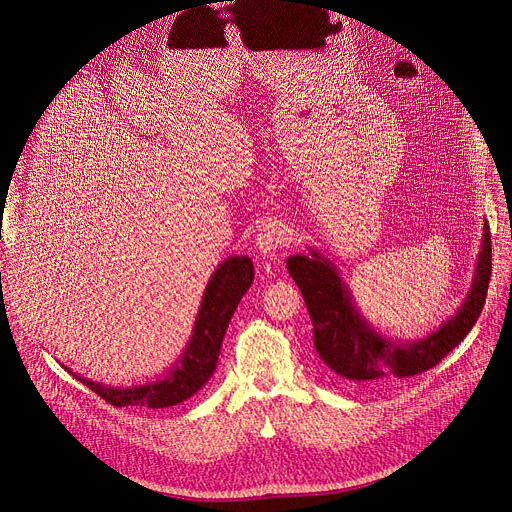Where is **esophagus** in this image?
<instances>
[{"mask_svg":"<svg viewBox=\"0 0 512 512\" xmlns=\"http://www.w3.org/2000/svg\"><path fill=\"white\" fill-rule=\"evenodd\" d=\"M288 242H290V236L280 224H267L255 238L257 251L267 259H274L278 251L288 247Z\"/></svg>","mask_w":512,"mask_h":512,"instance_id":"esophagus-1","label":"esophagus"}]
</instances>
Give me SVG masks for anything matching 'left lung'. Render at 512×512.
<instances>
[{"label":"left lung","mask_w":512,"mask_h":512,"mask_svg":"<svg viewBox=\"0 0 512 512\" xmlns=\"http://www.w3.org/2000/svg\"><path fill=\"white\" fill-rule=\"evenodd\" d=\"M286 267L305 299L319 359L336 380L369 388L436 367L471 332L490 286L492 236L490 226L483 224L475 278L463 307L436 332L413 342L392 340L375 330L355 307L336 265L321 253L309 249V255H290Z\"/></svg>","instance_id":"1"}]
</instances>
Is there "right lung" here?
Returning a JSON list of instances; mask_svg holds the SVG:
<instances>
[{
  "mask_svg": "<svg viewBox=\"0 0 512 512\" xmlns=\"http://www.w3.org/2000/svg\"><path fill=\"white\" fill-rule=\"evenodd\" d=\"M253 276V261L247 255L228 257L224 263L218 265V270L213 272L203 292L193 336L188 340L186 351L182 353L178 363L166 373V378H159L143 386L114 388L80 378V375L72 373L68 367L66 369L78 382H83L87 388H91L97 396H101L114 407H174L178 402H184L186 398L199 392L213 375L230 319L240 299L245 297V292L253 284Z\"/></svg>",
  "mask_w": 512,
  "mask_h": 512,
  "instance_id": "obj_1",
  "label": "right lung"
}]
</instances>
